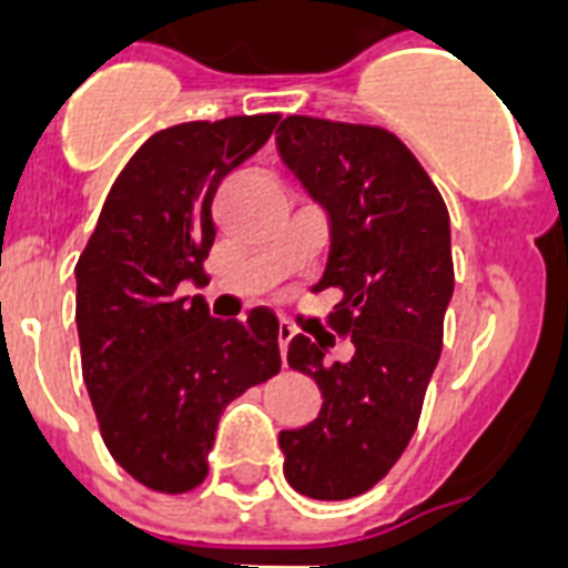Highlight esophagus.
Listing matches in <instances>:
<instances>
[{"instance_id":"34e87169","label":"esophagus","mask_w":568,"mask_h":568,"mask_svg":"<svg viewBox=\"0 0 568 568\" xmlns=\"http://www.w3.org/2000/svg\"><path fill=\"white\" fill-rule=\"evenodd\" d=\"M292 336H294V327H288V324H280V327H276V342H280V354H283V359H285V347H288Z\"/></svg>"}]
</instances>
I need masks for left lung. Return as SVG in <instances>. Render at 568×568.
<instances>
[{"instance_id": "8db88e82", "label": "left lung", "mask_w": 568, "mask_h": 568, "mask_svg": "<svg viewBox=\"0 0 568 568\" xmlns=\"http://www.w3.org/2000/svg\"><path fill=\"white\" fill-rule=\"evenodd\" d=\"M276 146L329 212L315 292H338L327 324L356 347L351 363L327 365L312 338H292L288 365L318 383L324 406L280 433L283 471L301 495L345 501L388 475L418 427L454 292L448 205L383 126L288 114Z\"/></svg>"}]
</instances>
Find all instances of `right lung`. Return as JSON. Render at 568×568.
<instances>
[{
    "label": "right lung",
    "instance_id": "add662e5",
    "mask_svg": "<svg viewBox=\"0 0 568 568\" xmlns=\"http://www.w3.org/2000/svg\"><path fill=\"white\" fill-rule=\"evenodd\" d=\"M276 120L241 114L155 132L114 180L75 262L82 377L102 442L155 493L203 484L226 404L283 365L274 312L217 321L200 294H180L209 280L214 191Z\"/></svg>",
    "mask_w": 568,
    "mask_h": 568
}]
</instances>
